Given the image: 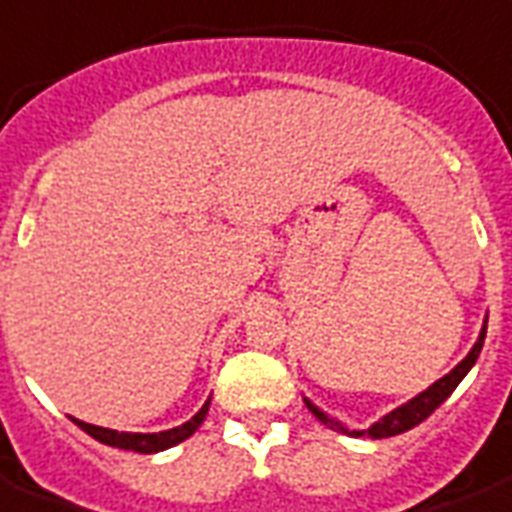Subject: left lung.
<instances>
[{"label": "left lung", "mask_w": 512, "mask_h": 512, "mask_svg": "<svg viewBox=\"0 0 512 512\" xmlns=\"http://www.w3.org/2000/svg\"><path fill=\"white\" fill-rule=\"evenodd\" d=\"M489 322V319H486ZM483 338H486V325H483L481 330V338H478V343H475L473 349H470V354L464 357L459 365H456L448 376H443L440 381H435V384L429 386V389H424L421 395H416L413 400H408L405 405H400V408H395L392 413H386L384 419H378L376 424L370 429H349L343 427L341 421L330 419L325 411H319L317 405L311 403V400H306L308 411L314 413L322 424H327L330 429H335V432H343V435H354V438H360V435H370V438H392V435H400V432H408V429H413L416 424H421V421L427 419L429 413H435V408H440V405L446 403L448 395L454 392L456 386H459V381H462L467 373H470V368L475 365V360H478V354H481L483 349Z\"/></svg>", "instance_id": "obj_1"}]
</instances>
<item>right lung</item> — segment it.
Returning <instances> with one entry per match:
<instances>
[{
    "label": "right lung",
    "instance_id": "add662e5",
    "mask_svg": "<svg viewBox=\"0 0 512 512\" xmlns=\"http://www.w3.org/2000/svg\"><path fill=\"white\" fill-rule=\"evenodd\" d=\"M209 403L206 400L204 408L195 413L193 419L185 421L182 427L166 429V432H117V429H104V427H93V424H85L80 419H72L77 427L88 432L91 438H96L104 446H115V448H126V451H139V454H158V451H166V448L177 446L182 440H187L193 435L195 429L201 427L209 413Z\"/></svg>",
    "mask_w": 512,
    "mask_h": 512
}]
</instances>
